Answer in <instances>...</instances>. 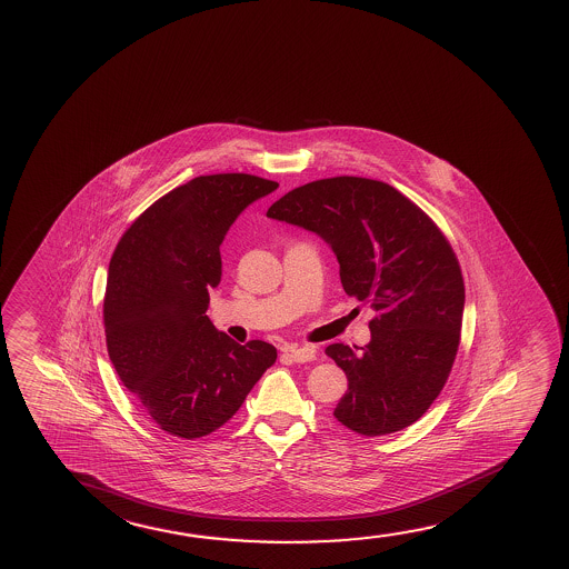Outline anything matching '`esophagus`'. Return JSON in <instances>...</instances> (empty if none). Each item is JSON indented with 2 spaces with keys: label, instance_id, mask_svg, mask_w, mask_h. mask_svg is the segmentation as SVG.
Segmentation results:
<instances>
[{
  "label": "esophagus",
  "instance_id": "esophagus-1",
  "mask_svg": "<svg viewBox=\"0 0 569 569\" xmlns=\"http://www.w3.org/2000/svg\"><path fill=\"white\" fill-rule=\"evenodd\" d=\"M284 353L289 356L290 360L297 361V363L316 360L315 348H308V346H302V348H298V346H289V348L284 350Z\"/></svg>",
  "mask_w": 569,
  "mask_h": 569
}]
</instances>
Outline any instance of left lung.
Segmentation results:
<instances>
[{"instance_id": "1", "label": "left lung", "mask_w": 569, "mask_h": 569, "mask_svg": "<svg viewBox=\"0 0 569 569\" xmlns=\"http://www.w3.org/2000/svg\"><path fill=\"white\" fill-rule=\"evenodd\" d=\"M267 217L322 237L346 295L376 310L361 352L326 348L348 378L336 419L366 437L416 423L451 373L465 310L459 261L441 229L396 188L353 176L300 186Z\"/></svg>"}]
</instances>
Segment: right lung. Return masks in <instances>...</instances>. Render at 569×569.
Instances as JSON below:
<instances>
[{
	"label": "right lung",
	"instance_id": "1",
	"mask_svg": "<svg viewBox=\"0 0 569 569\" xmlns=\"http://www.w3.org/2000/svg\"><path fill=\"white\" fill-rule=\"evenodd\" d=\"M277 188L251 173L199 176L146 209L112 253L104 295L110 361L166 433H213L277 360L272 343L241 346L206 315L229 227Z\"/></svg>",
	"mask_w": 569,
	"mask_h": 569
}]
</instances>
